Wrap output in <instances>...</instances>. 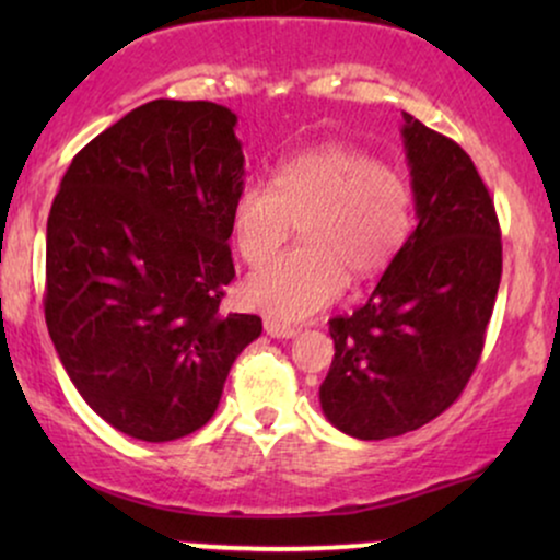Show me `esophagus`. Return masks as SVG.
<instances>
[{"instance_id": "34e87169", "label": "esophagus", "mask_w": 560, "mask_h": 560, "mask_svg": "<svg viewBox=\"0 0 560 560\" xmlns=\"http://www.w3.org/2000/svg\"><path fill=\"white\" fill-rule=\"evenodd\" d=\"M266 334H271L273 339H292L294 334H298V329L289 324H281V320H273V318H266Z\"/></svg>"}]
</instances>
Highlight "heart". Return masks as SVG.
<instances>
[{"label": "heart", "instance_id": "1", "mask_svg": "<svg viewBox=\"0 0 560 560\" xmlns=\"http://www.w3.org/2000/svg\"><path fill=\"white\" fill-rule=\"evenodd\" d=\"M302 223L289 249L244 284V300L271 318L302 320L342 294L347 273L369 279L400 253L413 223V195L400 171L371 152L326 144L292 155L273 182L242 184L231 236L249 266L266 262Z\"/></svg>", "mask_w": 560, "mask_h": 560}]
</instances>
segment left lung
Instances as JSON below:
<instances>
[{"label": "left lung", "instance_id": "1", "mask_svg": "<svg viewBox=\"0 0 560 560\" xmlns=\"http://www.w3.org/2000/svg\"><path fill=\"white\" fill-rule=\"evenodd\" d=\"M419 226L365 305L329 320L334 361L324 416L358 440L423 427L460 397L485 347L503 244L494 205L471 158L402 113Z\"/></svg>", "mask_w": 560, "mask_h": 560}]
</instances>
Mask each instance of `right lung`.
I'll return each mask as SVG.
<instances>
[{"mask_svg": "<svg viewBox=\"0 0 560 560\" xmlns=\"http://www.w3.org/2000/svg\"><path fill=\"white\" fill-rule=\"evenodd\" d=\"M234 126L215 102H147L73 158L49 210V337L89 408L133 440L205 427L262 331L218 311L244 184Z\"/></svg>", "mask_w": 560, "mask_h": 560, "instance_id": "add662e5", "label": "right lung"}]
</instances>
